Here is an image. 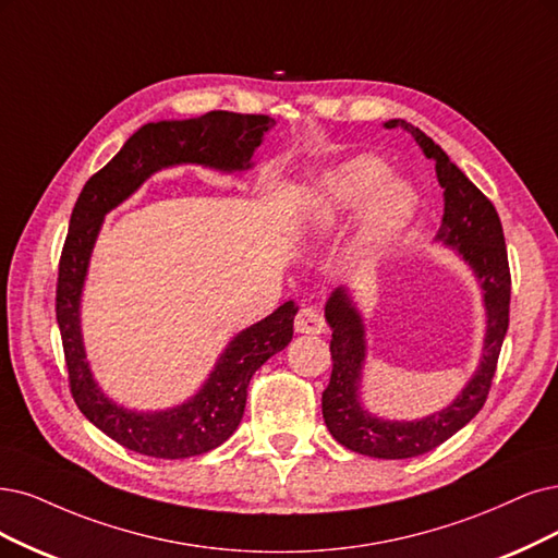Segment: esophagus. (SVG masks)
<instances>
[{"mask_svg":"<svg viewBox=\"0 0 558 558\" xmlns=\"http://www.w3.org/2000/svg\"><path fill=\"white\" fill-rule=\"evenodd\" d=\"M294 328H296V333L319 336L326 331V322L317 307H303V311H299V315L294 319Z\"/></svg>","mask_w":558,"mask_h":558,"instance_id":"obj_1","label":"esophagus"}]
</instances>
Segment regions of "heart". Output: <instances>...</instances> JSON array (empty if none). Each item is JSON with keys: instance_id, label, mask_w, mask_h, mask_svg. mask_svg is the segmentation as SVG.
<instances>
[{"instance_id": "b5f03b06", "label": "heart", "mask_w": 558, "mask_h": 558, "mask_svg": "<svg viewBox=\"0 0 558 558\" xmlns=\"http://www.w3.org/2000/svg\"><path fill=\"white\" fill-rule=\"evenodd\" d=\"M361 209L349 257L356 264H373L393 247L418 209L414 189L373 156H356L326 170L305 191L294 214L296 232L305 241L333 234Z\"/></svg>"}]
</instances>
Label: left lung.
Listing matches in <instances>:
<instances>
[{
    "instance_id": "left-lung-1",
    "label": "left lung",
    "mask_w": 558,
    "mask_h": 558,
    "mask_svg": "<svg viewBox=\"0 0 558 558\" xmlns=\"http://www.w3.org/2000/svg\"><path fill=\"white\" fill-rule=\"evenodd\" d=\"M384 129H402L416 140L425 158L435 160V172L444 189V218L435 236L469 266L478 282L485 307V336L476 373L458 398L444 409L414 421H390L369 414L361 400L363 369L367 361L365 319L349 287H336L324 305L331 326L333 373L322 393L324 423L344 448L379 460H407L441 446L483 409L492 377L508 331L510 271L504 227L494 204L450 162L439 144L404 119H388Z\"/></svg>"
}]
</instances>
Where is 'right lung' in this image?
Instances as JSON below:
<instances>
[{"mask_svg":"<svg viewBox=\"0 0 558 558\" xmlns=\"http://www.w3.org/2000/svg\"><path fill=\"white\" fill-rule=\"evenodd\" d=\"M274 126L276 121L266 114L225 110L144 123L123 142L106 168L85 183L73 206L57 280V324L64 342L71 393L89 423L140 456L183 460L230 439L243 418L253 375L292 342L299 305L284 301L278 311L239 331L189 400L156 411L123 407L102 393L82 340V292L102 220L160 170L177 165H202L222 174L251 170L255 149Z\"/></svg>","mask_w":558,"mask_h":558,"instance_id":"1","label":"right lung"}]
</instances>
